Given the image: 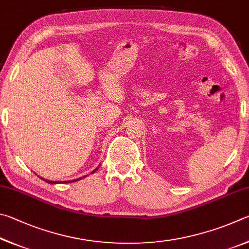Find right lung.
<instances>
[{
  "mask_svg": "<svg viewBox=\"0 0 249 249\" xmlns=\"http://www.w3.org/2000/svg\"><path fill=\"white\" fill-rule=\"evenodd\" d=\"M96 169H97V168H96ZM96 169H95V171H96ZM95 171H94V172H95ZM94 172H91V174H93ZM84 177H86V176H84ZM82 178H83V177H80V178H77V179H74V180H68V181H52V180L43 179V178H41V179H42V180H45L46 182H48V184H60V182H61V184H62V182H64V184H67V182H74V181H77V180L82 179Z\"/></svg>",
  "mask_w": 249,
  "mask_h": 249,
  "instance_id": "obj_1",
  "label": "right lung"
}]
</instances>
